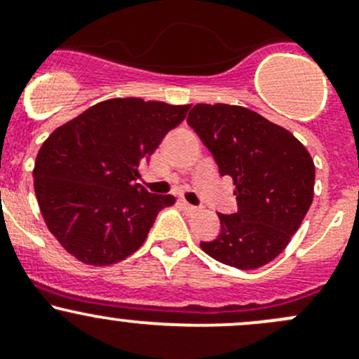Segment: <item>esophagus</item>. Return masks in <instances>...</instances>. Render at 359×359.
<instances>
[{
  "instance_id": "obj_1",
  "label": "esophagus",
  "mask_w": 359,
  "mask_h": 359,
  "mask_svg": "<svg viewBox=\"0 0 359 359\" xmlns=\"http://www.w3.org/2000/svg\"><path fill=\"white\" fill-rule=\"evenodd\" d=\"M180 204H181V208L184 209V211H188V212H195V211H197V208H195V205H191L190 202L183 201V198H181V201H180Z\"/></svg>"
}]
</instances>
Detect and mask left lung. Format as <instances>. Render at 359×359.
I'll use <instances>...</instances> for the list:
<instances>
[{"label": "left lung", "mask_w": 359, "mask_h": 359, "mask_svg": "<svg viewBox=\"0 0 359 359\" xmlns=\"http://www.w3.org/2000/svg\"><path fill=\"white\" fill-rule=\"evenodd\" d=\"M222 176H232L237 212L222 215L204 253L250 271L274 260L299 230L314 195L316 169L304 144L243 106L195 104L187 118Z\"/></svg>", "instance_id": "1"}]
</instances>
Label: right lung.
Here are the masks:
<instances>
[{
  "mask_svg": "<svg viewBox=\"0 0 359 359\" xmlns=\"http://www.w3.org/2000/svg\"><path fill=\"white\" fill-rule=\"evenodd\" d=\"M190 106L108 99L60 126L34 162V191L48 230L87 265L123 260L148 237L172 195L136 183L140 168Z\"/></svg>",
  "mask_w": 359,
  "mask_h": 359,
  "instance_id": "right-lung-1",
  "label": "right lung"
}]
</instances>
